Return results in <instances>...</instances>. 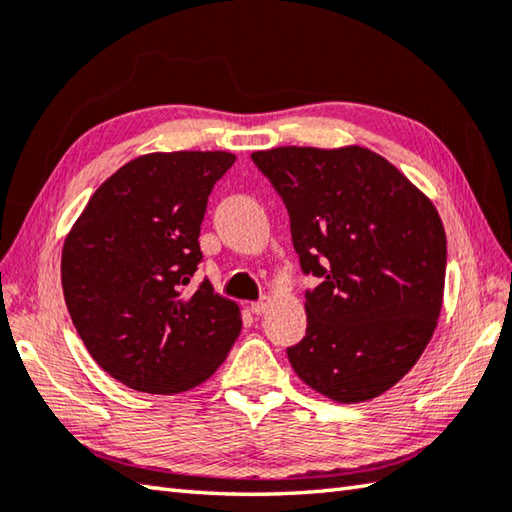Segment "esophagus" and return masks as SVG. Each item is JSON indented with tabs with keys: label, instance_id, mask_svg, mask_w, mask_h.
<instances>
[{
	"label": "esophagus",
	"instance_id": "esophagus-1",
	"mask_svg": "<svg viewBox=\"0 0 512 512\" xmlns=\"http://www.w3.org/2000/svg\"><path fill=\"white\" fill-rule=\"evenodd\" d=\"M250 310H253V315H264L268 310V299H259V302L250 304Z\"/></svg>",
	"mask_w": 512,
	"mask_h": 512
}]
</instances>
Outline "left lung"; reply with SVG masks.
Here are the masks:
<instances>
[{"mask_svg":"<svg viewBox=\"0 0 512 512\" xmlns=\"http://www.w3.org/2000/svg\"><path fill=\"white\" fill-rule=\"evenodd\" d=\"M284 199L306 275V337L290 346L297 377L339 404L393 388L422 357L444 302L446 233L433 202L362 146L257 150Z\"/></svg>","mask_w":512,"mask_h":512,"instance_id":"left-lung-1","label":"left lung"}]
</instances>
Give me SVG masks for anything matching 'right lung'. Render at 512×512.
<instances>
[{
    "instance_id": "right-lung-1",
    "label": "right lung",
    "mask_w": 512,
    "mask_h": 512,
    "mask_svg": "<svg viewBox=\"0 0 512 512\" xmlns=\"http://www.w3.org/2000/svg\"><path fill=\"white\" fill-rule=\"evenodd\" d=\"M233 164L224 150L137 157L95 190L66 237L70 319L90 357L139 393L206 382L242 330L239 306L208 279L186 290L202 262L208 195Z\"/></svg>"
}]
</instances>
